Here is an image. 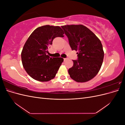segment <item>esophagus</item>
Here are the masks:
<instances>
[{
	"label": "esophagus",
	"instance_id": "1",
	"mask_svg": "<svg viewBox=\"0 0 125 125\" xmlns=\"http://www.w3.org/2000/svg\"><path fill=\"white\" fill-rule=\"evenodd\" d=\"M67 58H63V60H64V61H66V60H67Z\"/></svg>",
	"mask_w": 125,
	"mask_h": 125
}]
</instances>
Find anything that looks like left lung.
I'll list each match as a JSON object with an SVG mask.
<instances>
[{
  "label": "left lung",
  "instance_id": "left-lung-1",
  "mask_svg": "<svg viewBox=\"0 0 125 125\" xmlns=\"http://www.w3.org/2000/svg\"><path fill=\"white\" fill-rule=\"evenodd\" d=\"M72 50L78 51V59L68 70L70 77L78 82L91 80L99 73L104 53L100 40L83 25L62 26Z\"/></svg>",
  "mask_w": 125,
  "mask_h": 125
}]
</instances>
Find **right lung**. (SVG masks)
<instances>
[{
  "instance_id": "add662e5",
  "label": "right lung",
  "mask_w": 125,
  "mask_h": 125,
  "mask_svg": "<svg viewBox=\"0 0 125 125\" xmlns=\"http://www.w3.org/2000/svg\"><path fill=\"white\" fill-rule=\"evenodd\" d=\"M63 34L59 26L46 25L36 29L29 37L21 52V59L31 78L41 82L54 78L63 59L51 57L47 50L55 37H62Z\"/></svg>"
}]
</instances>
